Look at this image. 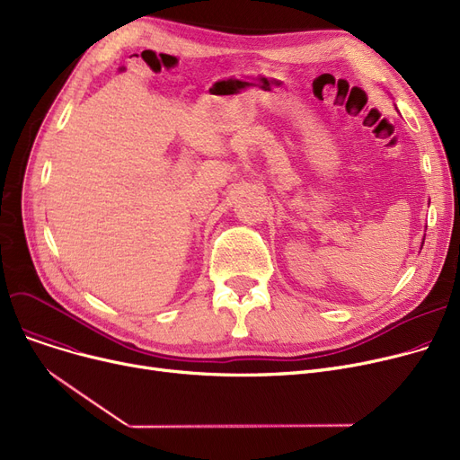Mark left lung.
Returning <instances> with one entry per match:
<instances>
[{"mask_svg": "<svg viewBox=\"0 0 460 460\" xmlns=\"http://www.w3.org/2000/svg\"><path fill=\"white\" fill-rule=\"evenodd\" d=\"M423 243H425V238H423ZM421 246H423V244H421Z\"/></svg>", "mask_w": 460, "mask_h": 460, "instance_id": "left-lung-1", "label": "left lung"}]
</instances>
